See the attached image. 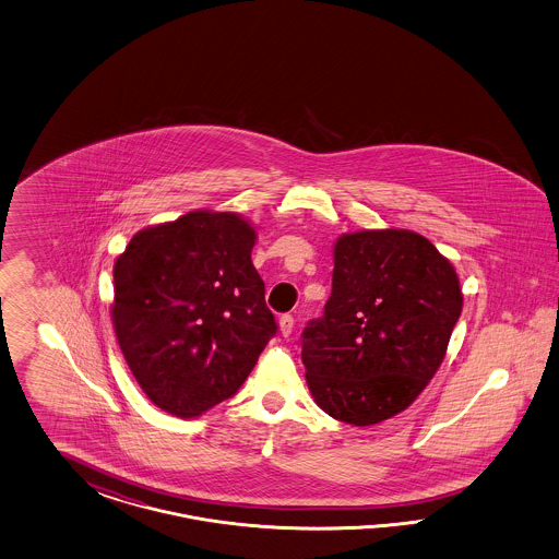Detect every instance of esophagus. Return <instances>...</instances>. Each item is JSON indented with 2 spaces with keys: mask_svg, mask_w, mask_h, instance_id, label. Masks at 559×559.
Returning a JSON list of instances; mask_svg holds the SVG:
<instances>
[{
  "mask_svg": "<svg viewBox=\"0 0 559 559\" xmlns=\"http://www.w3.org/2000/svg\"><path fill=\"white\" fill-rule=\"evenodd\" d=\"M278 325H281V334L287 338V336L293 334V328H295V318H293L290 313H285V316H281Z\"/></svg>",
  "mask_w": 559,
  "mask_h": 559,
  "instance_id": "obj_1",
  "label": "esophagus"
}]
</instances>
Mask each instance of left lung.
<instances>
[{"instance_id": "8db88e82", "label": "left lung", "mask_w": 559, "mask_h": 559, "mask_svg": "<svg viewBox=\"0 0 559 559\" xmlns=\"http://www.w3.org/2000/svg\"><path fill=\"white\" fill-rule=\"evenodd\" d=\"M461 307L455 269L426 237L406 229L340 237L332 295L301 334L318 406L355 426L406 409L439 369Z\"/></svg>"}]
</instances>
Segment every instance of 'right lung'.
<instances>
[{"instance_id": "1", "label": "right lung", "mask_w": 559, "mask_h": 559, "mask_svg": "<svg viewBox=\"0 0 559 559\" xmlns=\"http://www.w3.org/2000/svg\"><path fill=\"white\" fill-rule=\"evenodd\" d=\"M254 241L234 213L194 211L139 231L119 255L115 332L155 406L201 416L236 395L276 336Z\"/></svg>"}]
</instances>
